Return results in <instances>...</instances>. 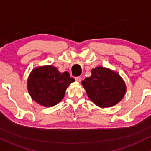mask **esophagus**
Wrapping results in <instances>:
<instances>
[{
	"mask_svg": "<svg viewBox=\"0 0 151 151\" xmlns=\"http://www.w3.org/2000/svg\"><path fill=\"white\" fill-rule=\"evenodd\" d=\"M76 81L77 82H78V83H80L81 81V77H80V76H78V77H76L75 78Z\"/></svg>",
	"mask_w": 151,
	"mask_h": 151,
	"instance_id": "obj_1",
	"label": "esophagus"
}]
</instances>
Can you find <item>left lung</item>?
I'll use <instances>...</instances> for the list:
<instances>
[{"label": "left lung", "instance_id": "left-lung-1", "mask_svg": "<svg viewBox=\"0 0 151 151\" xmlns=\"http://www.w3.org/2000/svg\"><path fill=\"white\" fill-rule=\"evenodd\" d=\"M88 98L100 108L119 103L124 97L127 87L118 73L103 67L91 70V75L81 82Z\"/></svg>", "mask_w": 151, "mask_h": 151}]
</instances>
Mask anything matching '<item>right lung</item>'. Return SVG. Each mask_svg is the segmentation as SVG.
Segmentation results:
<instances>
[{
    "instance_id": "add662e5",
    "label": "right lung",
    "mask_w": 151,
    "mask_h": 151,
    "mask_svg": "<svg viewBox=\"0 0 151 151\" xmlns=\"http://www.w3.org/2000/svg\"><path fill=\"white\" fill-rule=\"evenodd\" d=\"M75 79L68 72L60 73L52 65L34 68L27 79V90L32 99L44 107L57 105Z\"/></svg>"
}]
</instances>
